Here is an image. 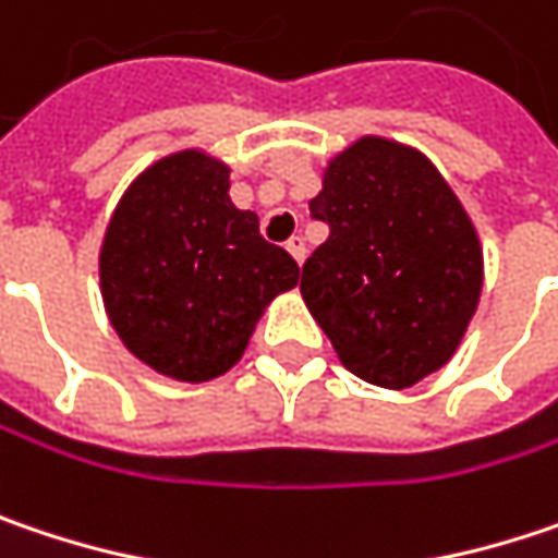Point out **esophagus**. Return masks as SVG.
I'll use <instances>...</instances> for the list:
<instances>
[{
	"mask_svg": "<svg viewBox=\"0 0 558 558\" xmlns=\"http://www.w3.org/2000/svg\"><path fill=\"white\" fill-rule=\"evenodd\" d=\"M286 251H289V254L295 257V263H299V266H301V263H304V257H307V247H304V238H299V234L286 241Z\"/></svg>",
	"mask_w": 558,
	"mask_h": 558,
	"instance_id": "34e87169",
	"label": "esophagus"
}]
</instances>
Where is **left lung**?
<instances>
[{
    "mask_svg": "<svg viewBox=\"0 0 558 558\" xmlns=\"http://www.w3.org/2000/svg\"><path fill=\"white\" fill-rule=\"evenodd\" d=\"M307 203L330 238L301 299L355 378L387 390L441 372L480 307L483 244L458 193L413 145L359 136Z\"/></svg>",
    "mask_w": 558,
    "mask_h": 558,
    "instance_id": "8db88e82",
    "label": "left lung"
}]
</instances>
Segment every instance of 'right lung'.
Instances as JSON below:
<instances>
[{
  "label": "right lung",
  "instance_id": "obj_1",
  "mask_svg": "<svg viewBox=\"0 0 558 558\" xmlns=\"http://www.w3.org/2000/svg\"><path fill=\"white\" fill-rule=\"evenodd\" d=\"M206 148L151 161L120 196L98 254L100 299L123 345L165 378L231 372L263 311L299 286V263L259 238Z\"/></svg>",
  "mask_w": 558,
  "mask_h": 558
}]
</instances>
